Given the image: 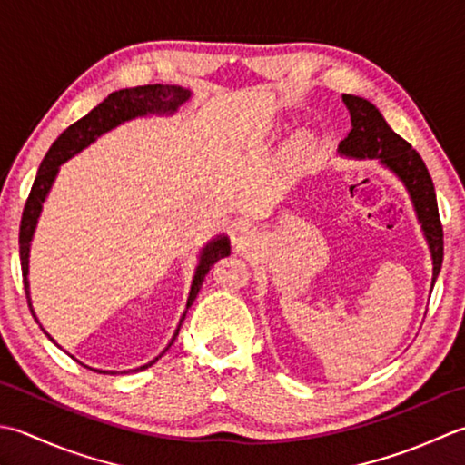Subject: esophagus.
<instances>
[{
  "label": "esophagus",
  "instance_id": "obj_1",
  "mask_svg": "<svg viewBox=\"0 0 465 465\" xmlns=\"http://www.w3.org/2000/svg\"><path fill=\"white\" fill-rule=\"evenodd\" d=\"M236 249H244V246H249L252 242V232L249 229H242L241 234L236 236Z\"/></svg>",
  "mask_w": 465,
  "mask_h": 465
}]
</instances>
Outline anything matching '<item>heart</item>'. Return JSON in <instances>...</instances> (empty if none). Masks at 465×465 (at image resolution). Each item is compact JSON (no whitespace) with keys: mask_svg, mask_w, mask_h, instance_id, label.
Listing matches in <instances>:
<instances>
[{"mask_svg":"<svg viewBox=\"0 0 465 465\" xmlns=\"http://www.w3.org/2000/svg\"><path fill=\"white\" fill-rule=\"evenodd\" d=\"M309 150V138L305 134H299L295 140H292V156H305Z\"/></svg>","mask_w":465,"mask_h":465,"instance_id":"obj_1","label":"heart"}]
</instances>
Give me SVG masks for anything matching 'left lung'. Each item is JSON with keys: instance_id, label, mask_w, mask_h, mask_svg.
<instances>
[{"instance_id": "left-lung-1", "label": "left lung", "mask_w": 465, "mask_h": 465, "mask_svg": "<svg viewBox=\"0 0 465 465\" xmlns=\"http://www.w3.org/2000/svg\"><path fill=\"white\" fill-rule=\"evenodd\" d=\"M343 102L351 114L353 128L345 140L339 142L337 153L339 156L353 160H379V164L390 170L405 186L431 254L433 289L443 261V231L438 213V198H435L428 168L410 142L395 134L385 122L383 114L371 102L353 96V94H343Z\"/></svg>"}]
</instances>
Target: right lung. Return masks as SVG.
<instances>
[{"instance_id":"obj_1","label":"right lung","mask_w":465,"mask_h":465,"mask_svg":"<svg viewBox=\"0 0 465 465\" xmlns=\"http://www.w3.org/2000/svg\"><path fill=\"white\" fill-rule=\"evenodd\" d=\"M191 96H193V92L188 88L170 86V84H166V86H163V84H148V86H136V88H124V90L112 92L106 100L100 102L96 108L86 114V116L80 118L78 122H74L70 128H65L58 136V140L54 142L52 148L47 150V154L40 164V170H37V174H35L32 193H30V196H27V203L24 206V214H22V224H20V261H22V274H24V289H25L27 305H30L35 323H40V319L35 317V311L32 307L30 279H27V274H30V249H32L35 226H37V221H40L44 203H45L47 194H50V191H52L55 178H58L60 166L64 163H68V160L74 158L75 154H80L82 150H86L100 136L106 134V132L118 128L120 124H124V122L136 120V118H148V116H173V114L180 106H183L184 102L191 100ZM229 254H231V241L226 234L214 236V239H211L203 246L201 254H198V264H196L194 277L191 282V292H188V299H186V309L183 312V317H180V321H178L170 343L164 347L163 353L153 359V361H148V363L134 367V369H124V371H106V369H94V367L84 365L68 351L65 353H68L72 359H75L80 365L92 369V371L104 373V375L144 371V369H148L150 365H154L158 359L168 351L170 345L174 343L178 337L180 325H183V321L186 317V311L191 309V305L194 302L208 271L213 269V264L216 261L229 257ZM40 327H42V323H40ZM42 331L54 345H58L55 343V339L47 333L44 327H42Z\"/></svg>"}]
</instances>
